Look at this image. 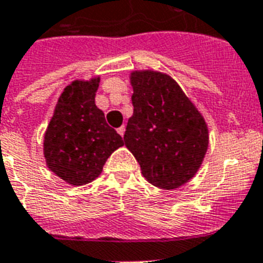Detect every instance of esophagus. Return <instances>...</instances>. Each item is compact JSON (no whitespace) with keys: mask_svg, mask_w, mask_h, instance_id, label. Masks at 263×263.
I'll use <instances>...</instances> for the list:
<instances>
[{"mask_svg":"<svg viewBox=\"0 0 263 263\" xmlns=\"http://www.w3.org/2000/svg\"><path fill=\"white\" fill-rule=\"evenodd\" d=\"M117 132H119V134H120L121 136L124 135V132H125V127H124V125H121V127L117 128Z\"/></svg>","mask_w":263,"mask_h":263,"instance_id":"obj_1","label":"esophagus"}]
</instances>
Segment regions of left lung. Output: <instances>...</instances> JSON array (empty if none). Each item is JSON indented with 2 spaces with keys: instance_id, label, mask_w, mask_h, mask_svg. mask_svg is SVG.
<instances>
[{
  "instance_id": "left-lung-1",
  "label": "left lung",
  "mask_w": 263,
  "mask_h": 263,
  "mask_svg": "<svg viewBox=\"0 0 263 263\" xmlns=\"http://www.w3.org/2000/svg\"><path fill=\"white\" fill-rule=\"evenodd\" d=\"M134 115L124 134L143 177L161 189L191 180L208 148L202 116L177 82L155 71L132 74Z\"/></svg>"
}]
</instances>
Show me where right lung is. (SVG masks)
<instances>
[{
	"label": "right lung",
	"instance_id": "obj_1",
	"mask_svg": "<svg viewBox=\"0 0 263 263\" xmlns=\"http://www.w3.org/2000/svg\"><path fill=\"white\" fill-rule=\"evenodd\" d=\"M98 82L74 81L66 87L44 136L48 167L76 186L97 178L110 154L124 144L96 106Z\"/></svg>",
	"mask_w": 263,
	"mask_h": 263
}]
</instances>
